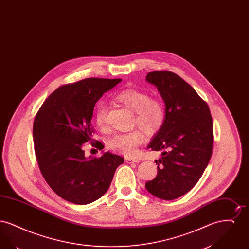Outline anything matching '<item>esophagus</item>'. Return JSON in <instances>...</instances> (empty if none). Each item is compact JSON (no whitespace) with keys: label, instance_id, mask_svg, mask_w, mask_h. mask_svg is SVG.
<instances>
[{"label":"esophagus","instance_id":"esophagus-1","mask_svg":"<svg viewBox=\"0 0 249 249\" xmlns=\"http://www.w3.org/2000/svg\"><path fill=\"white\" fill-rule=\"evenodd\" d=\"M125 160H126V162H129V163H130V162H136L137 163V162L140 161L138 159H132V158H126Z\"/></svg>","mask_w":249,"mask_h":249}]
</instances>
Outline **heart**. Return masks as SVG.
<instances>
[{
	"instance_id": "heart-1",
	"label": "heart",
	"mask_w": 249,
	"mask_h": 249,
	"mask_svg": "<svg viewBox=\"0 0 249 249\" xmlns=\"http://www.w3.org/2000/svg\"><path fill=\"white\" fill-rule=\"evenodd\" d=\"M117 101L125 108L134 113L133 124L139 126L148 134H154L160 130L165 119V110L162 104L150 95L137 89H126L116 97ZM95 122L102 130H107V107L101 104L95 112ZM144 140L141 130L118 133L107 141V146L111 150L125 156L135 154L136 149Z\"/></svg>"
}]
</instances>
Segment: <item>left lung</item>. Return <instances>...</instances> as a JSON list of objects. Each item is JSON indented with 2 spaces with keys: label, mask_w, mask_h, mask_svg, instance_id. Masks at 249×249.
<instances>
[{
  "label": "left lung",
  "mask_w": 249,
  "mask_h": 249,
  "mask_svg": "<svg viewBox=\"0 0 249 249\" xmlns=\"http://www.w3.org/2000/svg\"><path fill=\"white\" fill-rule=\"evenodd\" d=\"M165 103V119L148 148L163 151L157 177L145 183L156 197L170 201L189 192L199 181L212 156L213 120L210 109L195 89L175 72L150 71Z\"/></svg>",
  "instance_id": "8db88e82"
}]
</instances>
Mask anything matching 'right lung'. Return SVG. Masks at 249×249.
<instances>
[{
	"instance_id": "add662e5",
	"label": "right lung",
	"mask_w": 249,
	"mask_h": 249,
	"mask_svg": "<svg viewBox=\"0 0 249 249\" xmlns=\"http://www.w3.org/2000/svg\"><path fill=\"white\" fill-rule=\"evenodd\" d=\"M120 81L90 77L65 84L48 96L36 114L33 134L39 169L49 187L65 201L88 204L102 197L124 161L108 152L86 158L82 148L94 140L95 104ZM100 143L96 141L95 147Z\"/></svg>"
}]
</instances>
